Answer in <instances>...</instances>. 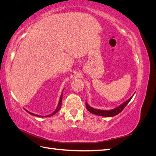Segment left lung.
Listing matches in <instances>:
<instances>
[{
    "instance_id": "left-lung-1",
    "label": "left lung",
    "mask_w": 156,
    "mask_h": 156,
    "mask_svg": "<svg viewBox=\"0 0 156 156\" xmlns=\"http://www.w3.org/2000/svg\"><path fill=\"white\" fill-rule=\"evenodd\" d=\"M134 95L131 96V97H130L128 100H126V101H124L122 104H121L120 106H119L118 107L115 108H114V109H111V110H108L95 109V108H92L91 106H90L89 104H87V101H86V107H87V109L89 110L90 113H93V114H94V115H99V116H102V117H114V116L117 115L118 114H119L121 111H122V110L124 109V108H125L127 105V104H128L129 102V101L132 100V98L133 96H134Z\"/></svg>"
}]
</instances>
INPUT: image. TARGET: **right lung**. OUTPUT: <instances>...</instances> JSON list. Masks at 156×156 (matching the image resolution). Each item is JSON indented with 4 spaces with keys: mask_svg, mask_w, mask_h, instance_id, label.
Returning <instances> with one entry per match:
<instances>
[{
    "mask_svg": "<svg viewBox=\"0 0 156 156\" xmlns=\"http://www.w3.org/2000/svg\"><path fill=\"white\" fill-rule=\"evenodd\" d=\"M63 91H62V93H61V98H60V100H59V102H58V106H57V107H56V110H55V111H54L52 114H50V115H47V116H45V117H51V116H52V115H54L55 114H56V112H57L59 110L61 109V103H62V99H63ZM29 113V114H30V115H33V116H36V117H44V116H40V115H35V114H34V113H32V112H29V111H27Z\"/></svg>",
    "mask_w": 156,
    "mask_h": 156,
    "instance_id": "obj_1",
    "label": "right lung"
}]
</instances>
